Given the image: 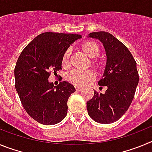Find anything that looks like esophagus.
<instances>
[{
  "mask_svg": "<svg viewBox=\"0 0 152 152\" xmlns=\"http://www.w3.org/2000/svg\"><path fill=\"white\" fill-rule=\"evenodd\" d=\"M75 89L77 91H80L82 90V88H81V87H78V86H75Z\"/></svg>",
  "mask_w": 152,
  "mask_h": 152,
  "instance_id": "obj_1",
  "label": "esophagus"
}]
</instances>
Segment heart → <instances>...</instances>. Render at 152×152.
Wrapping results in <instances>:
<instances>
[{"label": "heart", "mask_w": 152, "mask_h": 152, "mask_svg": "<svg viewBox=\"0 0 152 152\" xmlns=\"http://www.w3.org/2000/svg\"><path fill=\"white\" fill-rule=\"evenodd\" d=\"M80 47L86 54L92 58L97 57L100 54L99 46L94 42L86 41L81 44ZM70 54H71L70 49H67L63 53L61 57V64L63 66H68L69 64ZM92 64L94 66H98V64L96 61H93ZM94 78L95 75L91 70H81L78 68H74L66 75V79L68 81L77 86L85 85Z\"/></svg>", "instance_id": "obj_1"}]
</instances>
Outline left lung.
I'll return each instance as SVG.
<instances>
[{"label": "left lung", "mask_w": 152, "mask_h": 152, "mask_svg": "<svg viewBox=\"0 0 152 152\" xmlns=\"http://www.w3.org/2000/svg\"><path fill=\"white\" fill-rule=\"evenodd\" d=\"M88 36L100 40L105 48L107 65L98 84L107 89L105 94L94 91L87 102L88 113L96 123L109 124L120 119L133 100L139 80L136 61L128 48L110 33L100 31Z\"/></svg>", "instance_id": "left-lung-1"}]
</instances>
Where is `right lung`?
<instances>
[{
    "label": "right lung",
    "mask_w": 152,
    "mask_h": 152,
    "mask_svg": "<svg viewBox=\"0 0 152 152\" xmlns=\"http://www.w3.org/2000/svg\"><path fill=\"white\" fill-rule=\"evenodd\" d=\"M78 34L46 32L31 41L19 56L14 68L15 88L23 107L31 117L43 125H54L68 113V100L75 88L67 81L54 86L51 72L61 69L64 52Z\"/></svg>",
    "instance_id": "add662e5"
}]
</instances>
